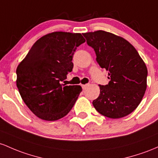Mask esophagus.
Returning a JSON list of instances; mask_svg holds the SVG:
<instances>
[{"instance_id":"34e87169","label":"esophagus","mask_w":158,"mask_h":158,"mask_svg":"<svg viewBox=\"0 0 158 158\" xmlns=\"http://www.w3.org/2000/svg\"><path fill=\"white\" fill-rule=\"evenodd\" d=\"M89 86V84H85V85H82V88L83 89H86L87 88V86Z\"/></svg>"}]
</instances>
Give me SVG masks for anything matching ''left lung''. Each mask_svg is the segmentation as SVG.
Here are the masks:
<instances>
[{
    "label": "left lung",
    "mask_w": 158,
    "mask_h": 158,
    "mask_svg": "<svg viewBox=\"0 0 158 158\" xmlns=\"http://www.w3.org/2000/svg\"><path fill=\"white\" fill-rule=\"evenodd\" d=\"M83 35L110 80L105 86L99 85L100 95L93 102L94 107L110 118L127 116L138 107L146 90L148 70L144 61L122 37L104 31Z\"/></svg>",
    "instance_id": "obj_1"
}]
</instances>
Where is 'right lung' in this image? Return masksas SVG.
Instances as JSON below:
<instances>
[{
    "label": "right lung",
    "instance_id": "right-lung-1",
    "mask_svg": "<svg viewBox=\"0 0 158 158\" xmlns=\"http://www.w3.org/2000/svg\"><path fill=\"white\" fill-rule=\"evenodd\" d=\"M84 42L81 33H48L33 44L18 65L19 93L37 117L55 121L66 116L73 107L82 88L65 86L61 81L72 71L74 51Z\"/></svg>",
    "mask_w": 158,
    "mask_h": 158
}]
</instances>
